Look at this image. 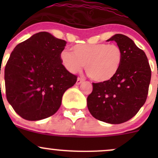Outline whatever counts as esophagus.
Instances as JSON below:
<instances>
[{
	"instance_id": "1",
	"label": "esophagus",
	"mask_w": 158,
	"mask_h": 158,
	"mask_svg": "<svg viewBox=\"0 0 158 158\" xmlns=\"http://www.w3.org/2000/svg\"><path fill=\"white\" fill-rule=\"evenodd\" d=\"M83 79H81V78H78L77 80H76V85H80L82 82H83Z\"/></svg>"
}]
</instances>
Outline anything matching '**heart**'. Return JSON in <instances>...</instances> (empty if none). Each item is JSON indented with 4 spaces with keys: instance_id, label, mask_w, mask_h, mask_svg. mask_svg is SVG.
<instances>
[{
    "instance_id": "obj_1",
    "label": "heart",
    "mask_w": 158,
    "mask_h": 158,
    "mask_svg": "<svg viewBox=\"0 0 158 158\" xmlns=\"http://www.w3.org/2000/svg\"><path fill=\"white\" fill-rule=\"evenodd\" d=\"M73 52L63 50L60 60L65 69L70 73H77L84 67L93 81L106 82L112 79L121 69L123 52L114 44H77Z\"/></svg>"
}]
</instances>
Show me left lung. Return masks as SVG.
<instances>
[{
	"label": "left lung",
	"instance_id": "obj_1",
	"mask_svg": "<svg viewBox=\"0 0 158 158\" xmlns=\"http://www.w3.org/2000/svg\"><path fill=\"white\" fill-rule=\"evenodd\" d=\"M107 41H115L122 50V66L110 81L92 83L87 106L95 118L121 124L133 118L145 103L151 70L144 51L127 36L115 34Z\"/></svg>",
	"mask_w": 158,
	"mask_h": 158
}]
</instances>
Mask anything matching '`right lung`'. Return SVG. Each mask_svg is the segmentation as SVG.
<instances>
[{"mask_svg":"<svg viewBox=\"0 0 158 158\" xmlns=\"http://www.w3.org/2000/svg\"><path fill=\"white\" fill-rule=\"evenodd\" d=\"M66 44L48 32H40L11 52L4 69L6 96L23 118L38 121L55 114L64 92L76 82V76L60 60Z\"/></svg>","mask_w":158,"mask_h":158,"instance_id":"1","label":"right lung"}]
</instances>
